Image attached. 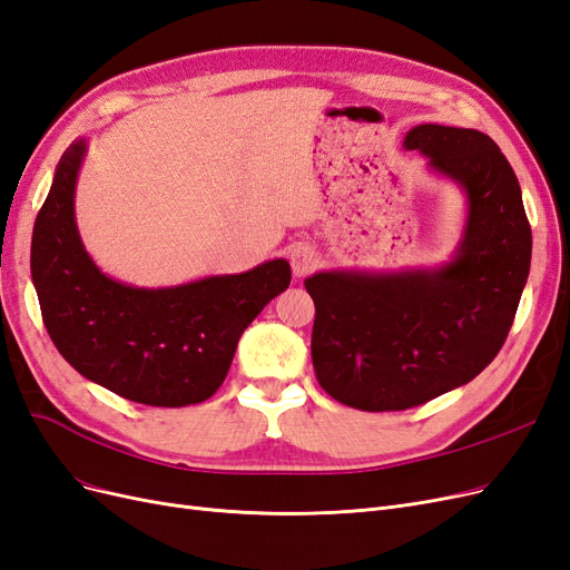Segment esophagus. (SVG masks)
<instances>
[{
  "label": "esophagus",
  "mask_w": 570,
  "mask_h": 570,
  "mask_svg": "<svg viewBox=\"0 0 570 570\" xmlns=\"http://www.w3.org/2000/svg\"><path fill=\"white\" fill-rule=\"evenodd\" d=\"M289 264H292L294 276H299V278L308 276V273L318 266V252L306 243L294 245L289 249Z\"/></svg>",
  "instance_id": "34e87169"
}]
</instances>
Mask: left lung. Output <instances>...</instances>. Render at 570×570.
I'll use <instances>...</instances> for the list:
<instances>
[{
  "instance_id": "left-lung-1",
  "label": "left lung",
  "mask_w": 570,
  "mask_h": 570,
  "mask_svg": "<svg viewBox=\"0 0 570 570\" xmlns=\"http://www.w3.org/2000/svg\"><path fill=\"white\" fill-rule=\"evenodd\" d=\"M403 146L466 193L453 262L370 276L323 271L311 358L327 394L367 412L407 410L472 382L498 356L531 271V224L498 144L476 129L420 125Z\"/></svg>"
}]
</instances>
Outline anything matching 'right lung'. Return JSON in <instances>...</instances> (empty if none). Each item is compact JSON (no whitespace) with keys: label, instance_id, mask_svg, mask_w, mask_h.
Listing matches in <instances>:
<instances>
[{"label":"right lung","instance_id":"1","mask_svg":"<svg viewBox=\"0 0 570 570\" xmlns=\"http://www.w3.org/2000/svg\"><path fill=\"white\" fill-rule=\"evenodd\" d=\"M85 153L87 141L63 153L32 228L30 268L49 337L82 377L127 401L203 403L226 380L245 327L287 289L289 264L273 259L235 276L158 289L108 278L75 224Z\"/></svg>","mask_w":570,"mask_h":570}]
</instances>
